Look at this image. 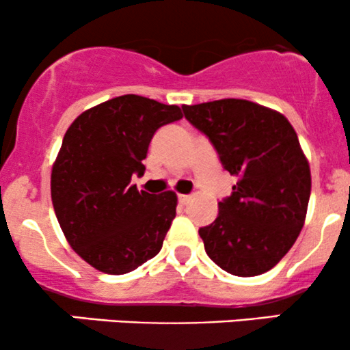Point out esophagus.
Masks as SVG:
<instances>
[{"label": "esophagus", "instance_id": "esophagus-1", "mask_svg": "<svg viewBox=\"0 0 350 350\" xmlns=\"http://www.w3.org/2000/svg\"><path fill=\"white\" fill-rule=\"evenodd\" d=\"M189 199H191V196H186V194H179V202L183 204V206H186L189 202Z\"/></svg>", "mask_w": 350, "mask_h": 350}]
</instances>
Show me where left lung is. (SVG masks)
Wrapping results in <instances>:
<instances>
[{
	"label": "left lung",
	"instance_id": "left-lung-1",
	"mask_svg": "<svg viewBox=\"0 0 350 350\" xmlns=\"http://www.w3.org/2000/svg\"><path fill=\"white\" fill-rule=\"evenodd\" d=\"M183 110L237 178L217 219L199 228L207 255L230 275L267 273L290 252L306 220L311 170L295 128L280 111L242 98Z\"/></svg>",
	"mask_w": 350,
	"mask_h": 350
}]
</instances>
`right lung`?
<instances>
[{
  "label": "right lung",
  "instance_id": "right-lung-1",
  "mask_svg": "<svg viewBox=\"0 0 350 350\" xmlns=\"http://www.w3.org/2000/svg\"><path fill=\"white\" fill-rule=\"evenodd\" d=\"M183 118L178 105L122 95L80 113L64 135L51 172V198L67 242L107 275L133 271L161 250L178 196L138 191L148 146L163 124Z\"/></svg>",
  "mask_w": 350,
  "mask_h": 350
}]
</instances>
